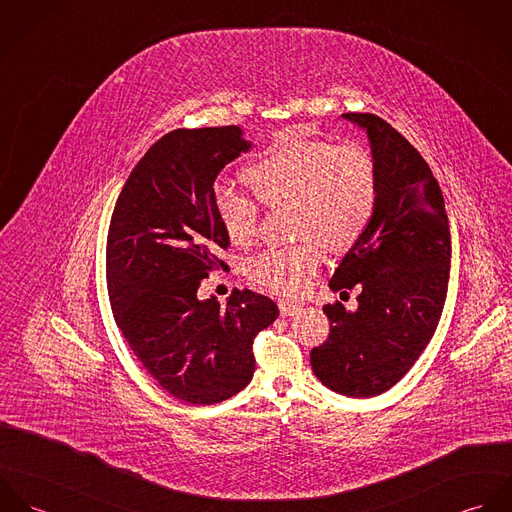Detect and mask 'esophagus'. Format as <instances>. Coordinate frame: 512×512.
Here are the masks:
<instances>
[{
  "label": "esophagus",
  "mask_w": 512,
  "mask_h": 512,
  "mask_svg": "<svg viewBox=\"0 0 512 512\" xmlns=\"http://www.w3.org/2000/svg\"><path fill=\"white\" fill-rule=\"evenodd\" d=\"M278 307H280L282 317H290V315H295V313L301 311V305H299V303H293V301H280Z\"/></svg>",
  "instance_id": "34e87169"
}]
</instances>
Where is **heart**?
<instances>
[{"mask_svg": "<svg viewBox=\"0 0 512 512\" xmlns=\"http://www.w3.org/2000/svg\"><path fill=\"white\" fill-rule=\"evenodd\" d=\"M246 179L266 207L292 205L290 246H270L246 264L248 278L282 295L305 292L323 262L322 240L331 250L353 246L374 215L378 173L372 153L361 144L329 140H280L248 167ZM213 201L226 234L244 244L258 232V201L219 181Z\"/></svg>", "mask_w": 512, "mask_h": 512, "instance_id": "obj_1", "label": "heart"}]
</instances>
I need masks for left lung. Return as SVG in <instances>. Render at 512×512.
Segmentation results:
<instances>
[{
	"label": "left lung",
	"instance_id": "left-lung-1",
	"mask_svg": "<svg viewBox=\"0 0 512 512\" xmlns=\"http://www.w3.org/2000/svg\"><path fill=\"white\" fill-rule=\"evenodd\" d=\"M365 128L378 173L374 215L329 288L361 290L357 311L325 305L327 341L311 351L333 392L372 398L392 388L428 347L447 295L451 238L438 181L398 130L374 114H343Z\"/></svg>",
	"mask_w": 512,
	"mask_h": 512
}]
</instances>
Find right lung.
<instances>
[{
    "instance_id": "add662e5",
    "label": "right lung",
    "mask_w": 512,
    "mask_h": 512,
    "mask_svg": "<svg viewBox=\"0 0 512 512\" xmlns=\"http://www.w3.org/2000/svg\"><path fill=\"white\" fill-rule=\"evenodd\" d=\"M238 126L173 130L130 173L110 219L106 284L112 313L149 376L173 398L207 406L238 394L256 368L254 339L278 317L262 293L226 307L199 288L224 268L230 238L213 185L248 151Z\"/></svg>"
}]
</instances>
